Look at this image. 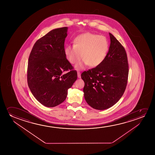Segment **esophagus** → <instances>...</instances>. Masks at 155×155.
Listing matches in <instances>:
<instances>
[{"label":"esophagus","mask_w":155,"mask_h":155,"mask_svg":"<svg viewBox=\"0 0 155 155\" xmlns=\"http://www.w3.org/2000/svg\"><path fill=\"white\" fill-rule=\"evenodd\" d=\"M77 75H78V77L79 78H81V72H77Z\"/></svg>","instance_id":"1"}]
</instances>
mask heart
<instances>
[{"instance_id":"obj_1","label":"heart","mask_w":155,"mask_h":155,"mask_svg":"<svg viewBox=\"0 0 155 155\" xmlns=\"http://www.w3.org/2000/svg\"><path fill=\"white\" fill-rule=\"evenodd\" d=\"M74 45H67L64 49L66 58L70 64H75L84 59L77 66L83 69L89 64L92 67L100 66L108 53L109 43L105 36L92 33L79 35L74 40Z\"/></svg>"}]
</instances>
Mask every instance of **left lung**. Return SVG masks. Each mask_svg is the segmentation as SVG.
I'll list each match as a JSON object with an SVG mask.
<instances>
[{"label":"left lung","mask_w":155,"mask_h":155,"mask_svg":"<svg viewBox=\"0 0 155 155\" xmlns=\"http://www.w3.org/2000/svg\"><path fill=\"white\" fill-rule=\"evenodd\" d=\"M107 55L100 66L81 74L84 81V97L91 107L103 110L113 106L127 85L129 64L125 49L111 33Z\"/></svg>","instance_id":"obj_1"}]
</instances>
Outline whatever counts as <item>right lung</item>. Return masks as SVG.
I'll use <instances>...</instances> for the list:
<instances>
[{"label":"right lung","instance_id":"add662e5","mask_svg":"<svg viewBox=\"0 0 155 155\" xmlns=\"http://www.w3.org/2000/svg\"><path fill=\"white\" fill-rule=\"evenodd\" d=\"M67 29L56 28L39 38L28 60V86L36 100L49 107L66 100L68 89L77 79L76 70L64 53Z\"/></svg>","mask_w":155,"mask_h":155}]
</instances>
